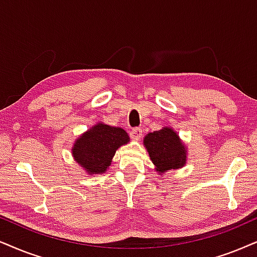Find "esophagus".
Segmentation results:
<instances>
[{
    "mask_svg": "<svg viewBox=\"0 0 257 257\" xmlns=\"http://www.w3.org/2000/svg\"><path fill=\"white\" fill-rule=\"evenodd\" d=\"M141 136H142V129L141 128H134L131 132V138L133 140H135V141H138V140L141 139Z\"/></svg>",
    "mask_w": 257,
    "mask_h": 257,
    "instance_id": "34e87169",
    "label": "esophagus"
}]
</instances>
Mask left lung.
I'll use <instances>...</instances> for the list:
<instances>
[{
	"label": "left lung",
	"instance_id": "obj_1",
	"mask_svg": "<svg viewBox=\"0 0 257 257\" xmlns=\"http://www.w3.org/2000/svg\"><path fill=\"white\" fill-rule=\"evenodd\" d=\"M144 146L159 175L186 165V146L171 126H162L160 131L149 133L145 136Z\"/></svg>",
	"mask_w": 257,
	"mask_h": 257
}]
</instances>
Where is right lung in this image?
<instances>
[{"instance_id": "add662e5", "label": "right lung", "mask_w": 257, "mask_h": 257, "mask_svg": "<svg viewBox=\"0 0 257 257\" xmlns=\"http://www.w3.org/2000/svg\"><path fill=\"white\" fill-rule=\"evenodd\" d=\"M129 141L124 129L98 122L77 138L72 146V157L85 173L103 174L111 165L116 151Z\"/></svg>"}]
</instances>
